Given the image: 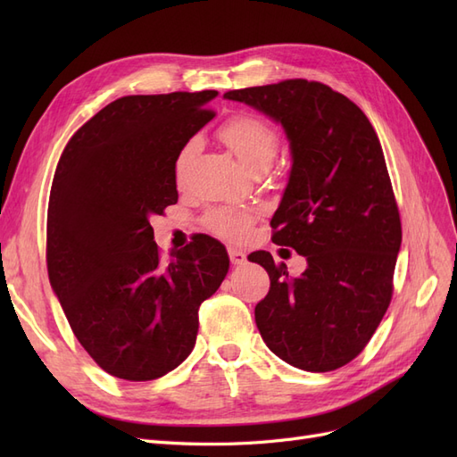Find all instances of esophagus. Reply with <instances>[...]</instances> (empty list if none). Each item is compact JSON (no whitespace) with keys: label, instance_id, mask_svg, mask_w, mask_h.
Masks as SVG:
<instances>
[{"label":"esophagus","instance_id":"34e87169","mask_svg":"<svg viewBox=\"0 0 457 457\" xmlns=\"http://www.w3.org/2000/svg\"><path fill=\"white\" fill-rule=\"evenodd\" d=\"M228 257H230V262L232 265H244V262L247 261V257H245V253L244 252H240V250H237V247H228Z\"/></svg>","mask_w":457,"mask_h":457}]
</instances>
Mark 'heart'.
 <instances>
[{
  "label": "heart",
  "instance_id": "obj_1",
  "mask_svg": "<svg viewBox=\"0 0 457 457\" xmlns=\"http://www.w3.org/2000/svg\"><path fill=\"white\" fill-rule=\"evenodd\" d=\"M220 139L237 154V158L250 171L270 168L278 152V135L265 120L242 114L230 118L219 131ZM198 146L196 139H190L175 160V177L181 181L188 168V162ZM253 217L250 212L238 207H217L205 215V227L225 240H242L250 232Z\"/></svg>",
  "mask_w": 457,
  "mask_h": 457
}]
</instances>
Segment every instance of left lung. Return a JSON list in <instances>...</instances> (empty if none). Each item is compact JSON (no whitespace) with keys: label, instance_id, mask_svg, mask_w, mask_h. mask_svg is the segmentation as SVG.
<instances>
[{"label":"left lung","instance_id":"1","mask_svg":"<svg viewBox=\"0 0 457 457\" xmlns=\"http://www.w3.org/2000/svg\"><path fill=\"white\" fill-rule=\"evenodd\" d=\"M225 99L282 126L292 170L270 219L272 240L307 259L289 280L269 252L250 255L270 276L255 307L259 334L299 370H337L361 354L389 307L403 244L378 135L361 108L318 81L286 79Z\"/></svg>","mask_w":457,"mask_h":457}]
</instances>
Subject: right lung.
Returning a JSON list of instances; mask_svg holds the SVG:
<instances>
[{
    "label": "right lung",
    "mask_w": 457,
    "mask_h": 457,
    "mask_svg": "<svg viewBox=\"0 0 457 457\" xmlns=\"http://www.w3.org/2000/svg\"><path fill=\"white\" fill-rule=\"evenodd\" d=\"M217 91L131 95L64 146L47 210V272L74 336L110 376L158 379L195 349L198 309L228 272L198 234L162 261L150 217L177 204L175 160Z\"/></svg>",
    "instance_id": "add662e5"
}]
</instances>
